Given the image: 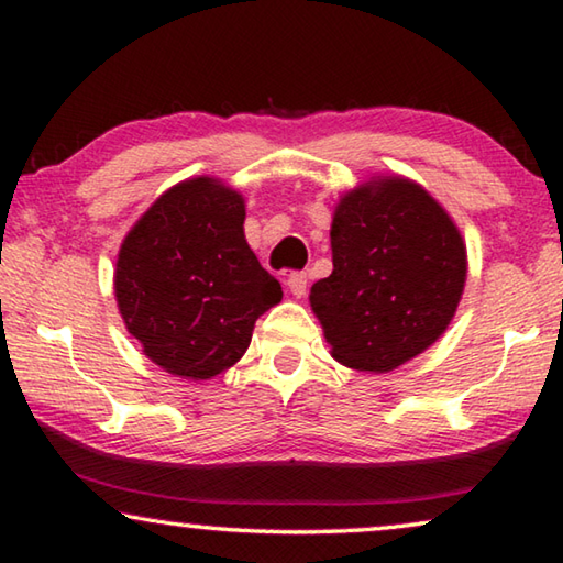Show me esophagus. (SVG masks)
Segmentation results:
<instances>
[{
    "mask_svg": "<svg viewBox=\"0 0 563 563\" xmlns=\"http://www.w3.org/2000/svg\"><path fill=\"white\" fill-rule=\"evenodd\" d=\"M285 285H288V290L295 295V298H302V295L308 292V273H290Z\"/></svg>",
    "mask_w": 563,
    "mask_h": 563,
    "instance_id": "esophagus-1",
    "label": "esophagus"
}]
</instances>
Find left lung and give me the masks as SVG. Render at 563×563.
I'll use <instances>...</instances> for the list:
<instances>
[{
  "label": "left lung",
  "mask_w": 563,
  "mask_h": 563,
  "mask_svg": "<svg viewBox=\"0 0 563 563\" xmlns=\"http://www.w3.org/2000/svg\"><path fill=\"white\" fill-rule=\"evenodd\" d=\"M332 273L310 288L330 352L360 373L417 357L454 318L466 247L444 208L415 180L385 176L340 198Z\"/></svg>",
  "instance_id": "obj_1"
}]
</instances>
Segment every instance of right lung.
<instances>
[{
  "instance_id": "obj_1",
  "label": "right lung",
  "mask_w": 563,
  "mask_h": 563,
  "mask_svg": "<svg viewBox=\"0 0 563 563\" xmlns=\"http://www.w3.org/2000/svg\"><path fill=\"white\" fill-rule=\"evenodd\" d=\"M245 203L218 178L168 188L123 238L113 290L144 355L184 379H211L251 345L283 298L243 233Z\"/></svg>"
}]
</instances>
